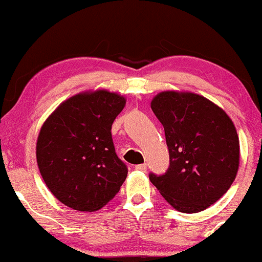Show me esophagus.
<instances>
[{
    "label": "esophagus",
    "mask_w": 262,
    "mask_h": 262,
    "mask_svg": "<svg viewBox=\"0 0 262 262\" xmlns=\"http://www.w3.org/2000/svg\"><path fill=\"white\" fill-rule=\"evenodd\" d=\"M136 170H139V171H145L146 170V164L145 163H142V164H137V166L135 167Z\"/></svg>",
    "instance_id": "34e87169"
}]
</instances>
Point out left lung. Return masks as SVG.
Listing matches in <instances>:
<instances>
[{
	"instance_id": "left-lung-1",
	"label": "left lung",
	"mask_w": 262,
	"mask_h": 262,
	"mask_svg": "<svg viewBox=\"0 0 262 262\" xmlns=\"http://www.w3.org/2000/svg\"><path fill=\"white\" fill-rule=\"evenodd\" d=\"M151 110L163 125L169 167L149 174L161 195L184 213L212 205L230 188L239 164L235 125L221 107L188 92H161Z\"/></svg>"
}]
</instances>
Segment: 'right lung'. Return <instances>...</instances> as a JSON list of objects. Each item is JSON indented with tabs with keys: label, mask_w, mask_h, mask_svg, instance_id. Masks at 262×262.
<instances>
[{
	"label": "right lung",
	"mask_w": 262,
	"mask_h": 262,
	"mask_svg": "<svg viewBox=\"0 0 262 262\" xmlns=\"http://www.w3.org/2000/svg\"><path fill=\"white\" fill-rule=\"evenodd\" d=\"M126 100L105 89L84 92L60 103L45 120L37 141V162L46 186L64 205L98 211L127 177L111 128Z\"/></svg>",
	"instance_id": "add662e5"
}]
</instances>
